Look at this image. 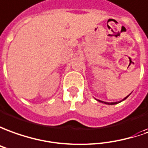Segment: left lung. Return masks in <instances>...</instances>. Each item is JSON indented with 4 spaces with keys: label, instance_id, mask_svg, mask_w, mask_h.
Returning a JSON list of instances; mask_svg holds the SVG:
<instances>
[{
    "label": "left lung",
    "instance_id": "obj_1",
    "mask_svg": "<svg viewBox=\"0 0 148 148\" xmlns=\"http://www.w3.org/2000/svg\"><path fill=\"white\" fill-rule=\"evenodd\" d=\"M129 95H130V94H129ZM129 95L127 96V97H125V98H124V99H123V101H124V100H125V99H127V97H129ZM97 101H100V102H102V103L107 104V105H115V104H118V103H119V102H121V101H118V102H111V103H109V102H106V101H100V100H97Z\"/></svg>",
    "mask_w": 148,
    "mask_h": 148
}]
</instances>
